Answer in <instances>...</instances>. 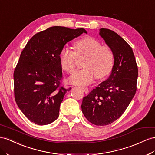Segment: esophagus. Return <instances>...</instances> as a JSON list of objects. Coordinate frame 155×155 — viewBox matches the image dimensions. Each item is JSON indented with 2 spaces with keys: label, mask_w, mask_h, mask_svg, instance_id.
I'll return each instance as SVG.
<instances>
[{
  "label": "esophagus",
  "mask_w": 155,
  "mask_h": 155,
  "mask_svg": "<svg viewBox=\"0 0 155 155\" xmlns=\"http://www.w3.org/2000/svg\"><path fill=\"white\" fill-rule=\"evenodd\" d=\"M81 89L84 91V92L85 93H86V94H87V93H89V89H88L87 87H82Z\"/></svg>",
  "instance_id": "obj_1"
}]
</instances>
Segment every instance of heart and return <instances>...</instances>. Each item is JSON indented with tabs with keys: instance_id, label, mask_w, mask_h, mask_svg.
<instances>
[{
	"instance_id": "heart-1",
	"label": "heart",
	"mask_w": 155,
	"mask_h": 155,
	"mask_svg": "<svg viewBox=\"0 0 155 155\" xmlns=\"http://www.w3.org/2000/svg\"><path fill=\"white\" fill-rule=\"evenodd\" d=\"M74 48V51L63 48L59 55L61 67L68 74L74 72L78 58L86 57L83 64L84 68L77 71L70 79L73 84L86 85L93 81L94 76L103 79L111 73L114 66V54L108 45L86 36L76 41Z\"/></svg>"
}]
</instances>
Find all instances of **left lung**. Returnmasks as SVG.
Returning <instances> with one entry per match:
<instances>
[{"instance_id":"8db88e82","label":"left lung","mask_w":155,"mask_h":155,"mask_svg":"<svg viewBox=\"0 0 155 155\" xmlns=\"http://www.w3.org/2000/svg\"><path fill=\"white\" fill-rule=\"evenodd\" d=\"M100 35L114 54V66L106 81L83 97L81 110L92 124L104 126L123 114L137 89L138 69L132 48L122 37L107 28Z\"/></svg>"}]
</instances>
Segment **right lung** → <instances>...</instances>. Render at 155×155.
<instances>
[{"label": "right lung", "mask_w": 155, "mask_h": 155, "mask_svg": "<svg viewBox=\"0 0 155 155\" xmlns=\"http://www.w3.org/2000/svg\"><path fill=\"white\" fill-rule=\"evenodd\" d=\"M83 32L84 28L51 27L36 33L23 49L14 72V97L31 122L46 125L58 118L64 94L71 89L61 85L60 53Z\"/></svg>", "instance_id": "add662e5"}]
</instances>
